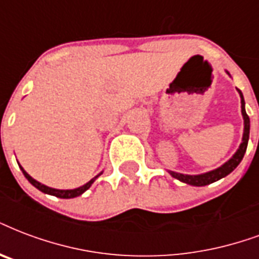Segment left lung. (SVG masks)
Segmentation results:
<instances>
[{
  "label": "left lung",
  "mask_w": 259,
  "mask_h": 259,
  "mask_svg": "<svg viewBox=\"0 0 259 259\" xmlns=\"http://www.w3.org/2000/svg\"><path fill=\"white\" fill-rule=\"evenodd\" d=\"M227 72V70H226ZM227 74L230 76V73L227 72ZM239 92L240 96V107H242V116H243V137H242V143H240L239 148H238V151L235 152L232 157H231L230 160H227L226 163L223 165H220L219 168H214L212 171H208V172L204 174H198V175H187V174H181V172H175V171H168L169 175L178 181H181V182L186 183V185H191V186H206V185H210V183L216 182L219 179H222V178L227 177L228 174H231L234 171L239 163L243 159L244 153H246V149H247V143H248V136H250V118L246 114V108H244V99H243V94Z\"/></svg>",
  "instance_id": "8db88e82"
}]
</instances>
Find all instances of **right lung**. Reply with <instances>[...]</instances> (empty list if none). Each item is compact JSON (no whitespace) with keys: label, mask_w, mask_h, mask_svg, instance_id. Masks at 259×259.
Masks as SVG:
<instances>
[{"label":"right lung","mask_w":259,"mask_h":259,"mask_svg":"<svg viewBox=\"0 0 259 259\" xmlns=\"http://www.w3.org/2000/svg\"><path fill=\"white\" fill-rule=\"evenodd\" d=\"M19 167L21 168V171H23V174H24V177L28 179V182L32 185V186H35L37 189V190H40L42 193H45V194H50V195H54V197H58V198H74V197H78V195H81L82 193H85L88 189H90L91 186H92V183L98 179L102 174H103V171L100 174H98L96 177L92 178L90 182H87L85 185H82V186L77 187V189H69V190H59V189H53V187H49L46 186V185H43V183L37 182L36 179H33L31 175H29L27 171H25L21 165L19 164Z\"/></svg>","instance_id":"obj_1"}]
</instances>
